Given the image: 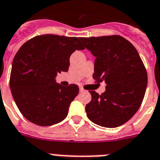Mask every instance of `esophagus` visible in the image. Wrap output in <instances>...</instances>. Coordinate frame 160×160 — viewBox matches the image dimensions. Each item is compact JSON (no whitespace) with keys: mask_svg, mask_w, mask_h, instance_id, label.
I'll list each match as a JSON object with an SVG mask.
<instances>
[{"mask_svg":"<svg viewBox=\"0 0 160 160\" xmlns=\"http://www.w3.org/2000/svg\"><path fill=\"white\" fill-rule=\"evenodd\" d=\"M80 92H84V89L82 88H80Z\"/></svg>","mask_w":160,"mask_h":160,"instance_id":"34e87169","label":"esophagus"}]
</instances>
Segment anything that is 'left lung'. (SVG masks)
Listing matches in <instances>:
<instances>
[{
  "mask_svg": "<svg viewBox=\"0 0 160 160\" xmlns=\"http://www.w3.org/2000/svg\"><path fill=\"white\" fill-rule=\"evenodd\" d=\"M84 47L96 58L92 77L105 81L106 91H89L92 100L85 107L92 123L116 128L135 115L144 98L147 73L135 47L120 36L81 37Z\"/></svg>",
  "mask_w": 160,
  "mask_h": 160,
  "instance_id": "left-lung-1",
  "label": "left lung"
}]
</instances>
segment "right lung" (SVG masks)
Instances as JSON below:
<instances>
[{"label": "right lung", "mask_w": 160, "mask_h": 160, "mask_svg": "<svg viewBox=\"0 0 160 160\" xmlns=\"http://www.w3.org/2000/svg\"><path fill=\"white\" fill-rule=\"evenodd\" d=\"M80 37L41 35L24 43L12 63L9 87L24 117L40 126L62 121L79 93L76 84L63 87L55 77L68 72L73 52L84 49Z\"/></svg>", "instance_id": "add662e5"}]
</instances>
